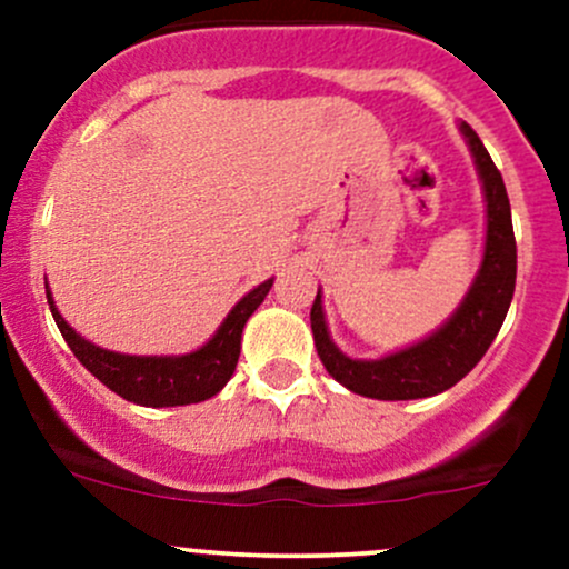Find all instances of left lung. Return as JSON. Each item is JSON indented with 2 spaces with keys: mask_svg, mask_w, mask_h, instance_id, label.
Returning a JSON list of instances; mask_svg holds the SVG:
<instances>
[{
  "mask_svg": "<svg viewBox=\"0 0 569 569\" xmlns=\"http://www.w3.org/2000/svg\"><path fill=\"white\" fill-rule=\"evenodd\" d=\"M460 131L468 140L481 178V189H485L487 239L479 274L470 283L455 317L432 336L401 349V352L380 360H352L332 343L330 332H327L321 295L313 300V343H317L327 375L349 391L369 396V399H423V396L449 391L485 358L492 338L498 336L503 319H507L509 302L515 295V278H518V244H515L507 187H503V178L492 164L487 148L481 146L479 134L468 123H462Z\"/></svg>",
  "mask_w": 569,
  "mask_h": 569,
  "instance_id": "obj_1",
  "label": "left lung"
}]
</instances>
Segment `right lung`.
Masks as SVG:
<instances>
[{"label": "right lung", "instance_id": "add662e5", "mask_svg": "<svg viewBox=\"0 0 569 569\" xmlns=\"http://www.w3.org/2000/svg\"><path fill=\"white\" fill-rule=\"evenodd\" d=\"M269 289H272V280H263L250 295H244L222 321L220 330L211 336L209 343H203V347L189 355H164V358H157V355H151V358L148 355H120L96 347V343L84 341L62 319L49 289H46V300H49L51 317H54L71 352L77 355L79 363L96 380L104 382L109 391L142 407H178L206 401L226 388V382L231 380L233 369L239 363L244 321L261 306Z\"/></svg>", "mask_w": 569, "mask_h": 569}]
</instances>
